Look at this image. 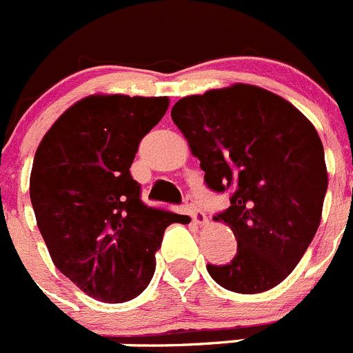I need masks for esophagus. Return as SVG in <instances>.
Returning <instances> with one entry per match:
<instances>
[{
	"instance_id": "obj_1",
	"label": "esophagus",
	"mask_w": 353,
	"mask_h": 353,
	"mask_svg": "<svg viewBox=\"0 0 353 353\" xmlns=\"http://www.w3.org/2000/svg\"><path fill=\"white\" fill-rule=\"evenodd\" d=\"M187 212H189L190 219H192L194 224H205L206 222V213L203 212V210L198 208V205L194 203V199L190 198V196H187Z\"/></svg>"
}]
</instances>
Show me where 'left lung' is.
Returning a JSON list of instances; mask_svg holds the SVG:
<instances>
[{
    "label": "left lung",
    "mask_w": 353,
    "mask_h": 353,
    "mask_svg": "<svg viewBox=\"0 0 353 353\" xmlns=\"http://www.w3.org/2000/svg\"><path fill=\"white\" fill-rule=\"evenodd\" d=\"M232 229L231 263L208 264L224 289L259 294L283 282L312 243L327 190L324 147L312 122L270 90L247 83L187 96L171 110Z\"/></svg>",
    "instance_id": "1"
}]
</instances>
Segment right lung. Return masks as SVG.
I'll return each instance as SVG.
<instances>
[{"mask_svg":"<svg viewBox=\"0 0 353 353\" xmlns=\"http://www.w3.org/2000/svg\"><path fill=\"white\" fill-rule=\"evenodd\" d=\"M168 105V98L89 96L54 122L34 154L29 194L48 254L99 301L140 296L154 276L164 229L187 221L145 205L129 171Z\"/></svg>","mask_w":353,"mask_h":353,"instance_id":"right-lung-1","label":"right lung"}]
</instances>
